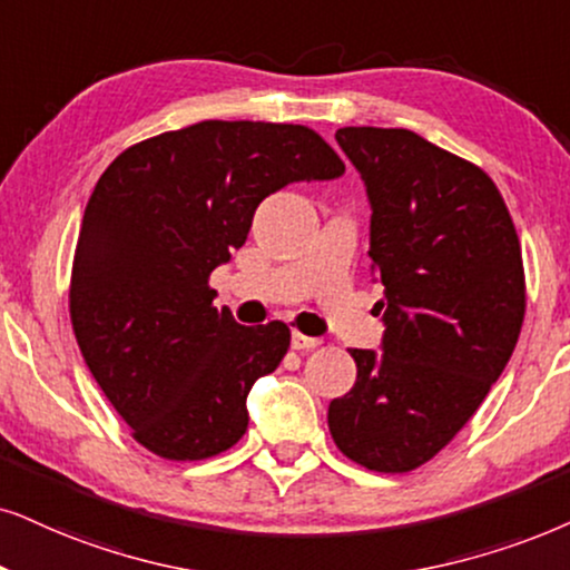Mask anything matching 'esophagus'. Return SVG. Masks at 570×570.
Returning a JSON list of instances; mask_svg holds the SVG:
<instances>
[{
  "label": "esophagus",
  "mask_w": 570,
  "mask_h": 570,
  "mask_svg": "<svg viewBox=\"0 0 570 570\" xmlns=\"http://www.w3.org/2000/svg\"><path fill=\"white\" fill-rule=\"evenodd\" d=\"M321 344V338H313V336H305L299 334V331H294L292 334V350L297 352H307V350H315Z\"/></svg>",
  "instance_id": "34e87169"
}]
</instances>
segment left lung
<instances>
[{
    "instance_id": "left-lung-1",
    "label": "left lung",
    "mask_w": 570,
    "mask_h": 570,
    "mask_svg": "<svg viewBox=\"0 0 570 570\" xmlns=\"http://www.w3.org/2000/svg\"><path fill=\"white\" fill-rule=\"evenodd\" d=\"M336 141L368 189L386 331L381 355L350 350L357 379L331 400L328 431L352 463L407 473L455 439L513 355L521 242L479 165L407 128L347 126Z\"/></svg>"
}]
</instances>
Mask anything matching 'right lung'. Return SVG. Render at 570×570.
Masks as SVG:
<instances>
[{
  "instance_id": "obj_1",
  "label": "right lung",
  "mask_w": 570,
  "mask_h": 570,
  "mask_svg": "<svg viewBox=\"0 0 570 570\" xmlns=\"http://www.w3.org/2000/svg\"><path fill=\"white\" fill-rule=\"evenodd\" d=\"M342 173L307 126L202 120L134 144L99 176L70 321L105 397L157 458L207 460L244 436L249 389L278 368L292 331L213 307L210 273L247 242L268 194Z\"/></svg>"
}]
</instances>
